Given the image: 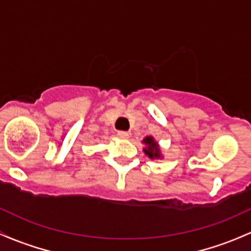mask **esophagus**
<instances>
[{"label":"esophagus","instance_id":"1","mask_svg":"<svg viewBox=\"0 0 251 251\" xmlns=\"http://www.w3.org/2000/svg\"><path fill=\"white\" fill-rule=\"evenodd\" d=\"M117 135L121 137V139H128V137H129V133H128V131L120 130V131H117Z\"/></svg>","mask_w":251,"mask_h":251}]
</instances>
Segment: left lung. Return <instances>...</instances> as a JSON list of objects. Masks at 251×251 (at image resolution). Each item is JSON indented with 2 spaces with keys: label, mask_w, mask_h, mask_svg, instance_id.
<instances>
[{
  "label": "left lung",
  "mask_w": 251,
  "mask_h": 251,
  "mask_svg": "<svg viewBox=\"0 0 251 251\" xmlns=\"http://www.w3.org/2000/svg\"><path fill=\"white\" fill-rule=\"evenodd\" d=\"M143 142L148 146L147 149H145V153L151 157V159H154V157H160V153H159V146L155 141L153 140V137L147 136Z\"/></svg>",
  "instance_id": "8db88e82"
}]
</instances>
